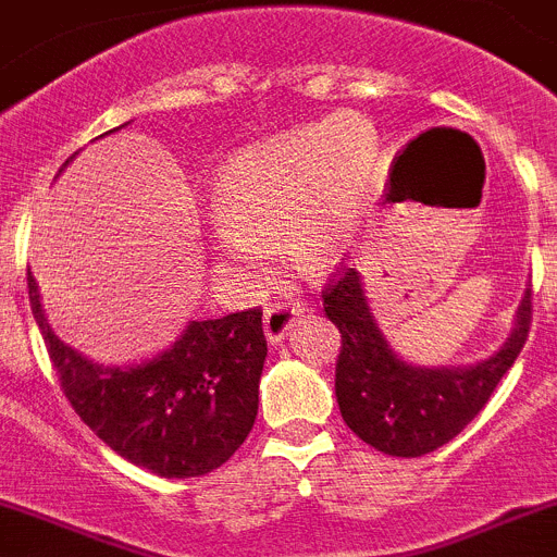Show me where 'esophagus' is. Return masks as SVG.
Wrapping results in <instances>:
<instances>
[{
    "instance_id": "34e87169",
    "label": "esophagus",
    "mask_w": 557,
    "mask_h": 557,
    "mask_svg": "<svg viewBox=\"0 0 557 557\" xmlns=\"http://www.w3.org/2000/svg\"><path fill=\"white\" fill-rule=\"evenodd\" d=\"M298 306H289V304H275L270 309H264V336H268L270 345H278L284 336L289 334L293 323L298 320Z\"/></svg>"
}]
</instances>
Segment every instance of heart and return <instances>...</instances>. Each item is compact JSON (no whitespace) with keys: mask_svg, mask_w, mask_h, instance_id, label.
Segmentation results:
<instances>
[{"mask_svg":"<svg viewBox=\"0 0 557 557\" xmlns=\"http://www.w3.org/2000/svg\"><path fill=\"white\" fill-rule=\"evenodd\" d=\"M375 168L379 140L356 115L245 146L215 178L212 262L228 273H262L273 259L270 243L287 232V251L300 268H334L359 237Z\"/></svg>","mask_w":557,"mask_h":557,"instance_id":"1","label":"heart"}]
</instances>
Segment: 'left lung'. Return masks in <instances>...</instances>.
<instances>
[{"label": "left lung", "instance_id": "left-lung-1", "mask_svg": "<svg viewBox=\"0 0 557 557\" xmlns=\"http://www.w3.org/2000/svg\"><path fill=\"white\" fill-rule=\"evenodd\" d=\"M323 306L342 334L336 359L342 420L361 442L397 458L433 453L475 420L522 354L530 331V289H524L511 334L492 356L475 364L425 367L395 354L356 268L329 284Z\"/></svg>", "mask_w": 557, "mask_h": 557}]
</instances>
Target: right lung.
<instances>
[{"mask_svg":"<svg viewBox=\"0 0 557 557\" xmlns=\"http://www.w3.org/2000/svg\"><path fill=\"white\" fill-rule=\"evenodd\" d=\"M27 287L65 397L121 458L160 478H198L226 463L251 433L268 356L259 309L190 320L151 359L104 367L54 334L29 270Z\"/></svg>","mask_w":557,"mask_h":557,"instance_id":"1","label":"right lung"}]
</instances>
